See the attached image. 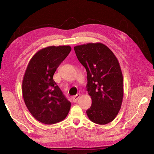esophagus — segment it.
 Listing matches in <instances>:
<instances>
[{
	"label": "esophagus",
	"instance_id": "obj_1",
	"mask_svg": "<svg viewBox=\"0 0 154 154\" xmlns=\"http://www.w3.org/2000/svg\"><path fill=\"white\" fill-rule=\"evenodd\" d=\"M80 96H81L80 94H76V95H75V96H73V97H72V100H73V101L74 103H76L77 101V100L79 99V98L80 97Z\"/></svg>",
	"mask_w": 154,
	"mask_h": 154
}]
</instances>
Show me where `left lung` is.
<instances>
[{
	"label": "left lung",
	"mask_w": 154,
	"mask_h": 154,
	"mask_svg": "<svg viewBox=\"0 0 154 154\" xmlns=\"http://www.w3.org/2000/svg\"><path fill=\"white\" fill-rule=\"evenodd\" d=\"M78 60L86 69L87 91L92 104L87 110L90 120L106 124L115 119L123 99V77L113 52L102 43L74 47Z\"/></svg>",
	"instance_id": "left-lung-1"
}]
</instances>
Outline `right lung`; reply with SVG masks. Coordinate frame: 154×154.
Listing matches in <instances>:
<instances>
[{"label": "right lung", "mask_w": 154, "mask_h": 154, "mask_svg": "<svg viewBox=\"0 0 154 154\" xmlns=\"http://www.w3.org/2000/svg\"><path fill=\"white\" fill-rule=\"evenodd\" d=\"M71 50L69 45L42 49L32 57L26 69L22 81L23 98L32 115L42 123L61 122L69 112L71 103L53 76Z\"/></svg>", "instance_id": "add662e5"}]
</instances>
